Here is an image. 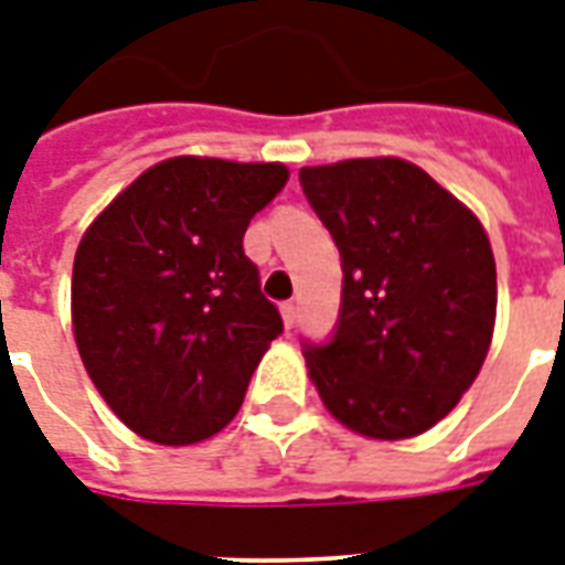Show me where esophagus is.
Instances as JSON below:
<instances>
[{
  "label": "esophagus",
  "mask_w": 565,
  "mask_h": 565,
  "mask_svg": "<svg viewBox=\"0 0 565 565\" xmlns=\"http://www.w3.org/2000/svg\"><path fill=\"white\" fill-rule=\"evenodd\" d=\"M281 317H284V326H287V329H292V326H296V305H292V301H284Z\"/></svg>",
  "instance_id": "1"
}]
</instances>
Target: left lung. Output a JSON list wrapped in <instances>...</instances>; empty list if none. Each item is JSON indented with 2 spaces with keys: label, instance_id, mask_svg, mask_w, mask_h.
Masks as SVG:
<instances>
[{
  "label": "left lung",
  "instance_id": "left-lung-1",
  "mask_svg": "<svg viewBox=\"0 0 565 565\" xmlns=\"http://www.w3.org/2000/svg\"><path fill=\"white\" fill-rule=\"evenodd\" d=\"M299 183L343 269L331 338L301 343L313 385L361 436H420L471 387L492 343L489 236L406 159L301 168Z\"/></svg>",
  "mask_w": 565,
  "mask_h": 565
}]
</instances>
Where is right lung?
<instances>
[{"instance_id":"right-lung-1","label":"right lung","mask_w":565,"mask_h":565,"mask_svg":"<svg viewBox=\"0 0 565 565\" xmlns=\"http://www.w3.org/2000/svg\"><path fill=\"white\" fill-rule=\"evenodd\" d=\"M287 178L278 162L166 159L82 236L76 347L103 399L141 438L195 445L243 406L284 331L243 236Z\"/></svg>"}]
</instances>
